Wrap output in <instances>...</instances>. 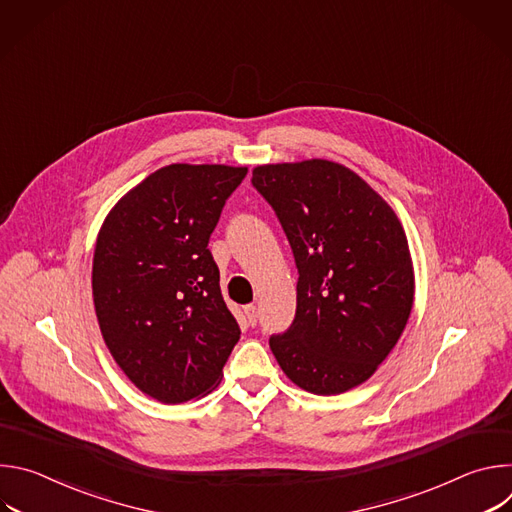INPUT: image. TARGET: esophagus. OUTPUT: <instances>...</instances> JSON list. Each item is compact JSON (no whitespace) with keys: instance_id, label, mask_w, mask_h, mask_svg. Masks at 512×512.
I'll return each instance as SVG.
<instances>
[{"instance_id":"34e87169","label":"esophagus","mask_w":512,"mask_h":512,"mask_svg":"<svg viewBox=\"0 0 512 512\" xmlns=\"http://www.w3.org/2000/svg\"><path fill=\"white\" fill-rule=\"evenodd\" d=\"M245 316H247V320H249V324H251V326H255V324H257V318H259V312H257V306H253V304H249V306H245Z\"/></svg>"}]
</instances>
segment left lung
<instances>
[{
    "mask_svg": "<svg viewBox=\"0 0 512 512\" xmlns=\"http://www.w3.org/2000/svg\"><path fill=\"white\" fill-rule=\"evenodd\" d=\"M298 267L294 322L269 338L283 373L314 395L367 381L397 344L413 306V267L393 208L352 170L326 162L259 166Z\"/></svg>",
    "mask_w": 512,
    "mask_h": 512,
    "instance_id": "left-lung-1",
    "label": "left lung"
}]
</instances>
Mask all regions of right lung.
Instances as JSON below:
<instances>
[{
  "mask_svg": "<svg viewBox=\"0 0 512 512\" xmlns=\"http://www.w3.org/2000/svg\"><path fill=\"white\" fill-rule=\"evenodd\" d=\"M247 168L172 164L109 212L93 259V300L109 352L129 381L184 403L223 375L241 328L208 249Z\"/></svg>",
  "mask_w": 512,
  "mask_h": 512,
  "instance_id": "obj_1",
  "label": "right lung"
}]
</instances>
